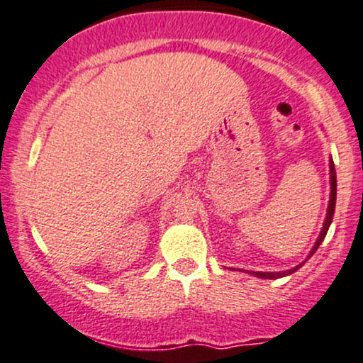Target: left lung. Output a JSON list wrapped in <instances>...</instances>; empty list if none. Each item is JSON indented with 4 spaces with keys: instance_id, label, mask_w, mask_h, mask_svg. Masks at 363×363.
I'll use <instances>...</instances> for the list:
<instances>
[{
    "instance_id": "8db88e82",
    "label": "left lung",
    "mask_w": 363,
    "mask_h": 363,
    "mask_svg": "<svg viewBox=\"0 0 363 363\" xmlns=\"http://www.w3.org/2000/svg\"><path fill=\"white\" fill-rule=\"evenodd\" d=\"M329 168H331V199H329V207H328V216H325V221H324V226H323V231H320V236L319 240L315 242V245H313L311 255L308 257H312L313 254H315V250L319 248L320 243H323V240L325 238V233H328L329 226H331V221H333V216H335V207H336V169H335V162H329ZM303 266L302 264H298L296 267H293L290 271H283V272H252L254 276H257V278H262V279H278V278H283V276H288L291 274V272H295L296 269H300V267Z\"/></svg>"
}]
</instances>
